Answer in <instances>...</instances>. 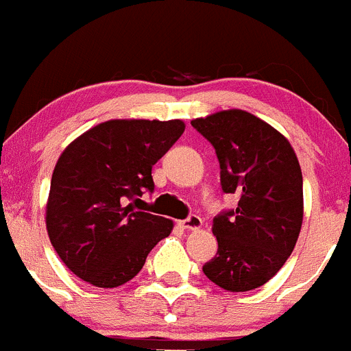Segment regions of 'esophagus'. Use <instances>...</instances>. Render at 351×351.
<instances>
[{"label":"esophagus","mask_w":351,"mask_h":351,"mask_svg":"<svg viewBox=\"0 0 351 351\" xmlns=\"http://www.w3.org/2000/svg\"><path fill=\"white\" fill-rule=\"evenodd\" d=\"M181 226L188 231H195V229H199L203 226V220L202 217L198 215H189L186 220H181Z\"/></svg>","instance_id":"esophagus-1"}]
</instances>
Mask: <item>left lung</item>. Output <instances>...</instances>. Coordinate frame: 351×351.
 I'll list each match as a JSON object with an SVG mask.
<instances>
[{
  "mask_svg": "<svg viewBox=\"0 0 351 351\" xmlns=\"http://www.w3.org/2000/svg\"><path fill=\"white\" fill-rule=\"evenodd\" d=\"M191 125L212 143L223 193L234 210L213 219L217 255L206 278L228 291H252L279 272L303 222V178L295 149L279 131L245 110H222Z\"/></svg>",
  "mask_w": 351,
  "mask_h": 351,
  "instance_id": "8db88e82",
  "label": "left lung"
}]
</instances>
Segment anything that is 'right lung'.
Masks as SVG:
<instances>
[{
  "label": "right lung",
  "instance_id": "obj_1",
  "mask_svg": "<svg viewBox=\"0 0 351 351\" xmlns=\"http://www.w3.org/2000/svg\"><path fill=\"white\" fill-rule=\"evenodd\" d=\"M182 120L115 119L73 139L51 176L46 229L62 262L98 288H117L143 269L173 222L136 212L155 189L152 167L184 132Z\"/></svg>",
  "mask_w": 351,
  "mask_h": 351
}]
</instances>
